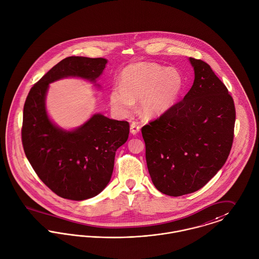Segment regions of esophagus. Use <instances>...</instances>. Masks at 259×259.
Returning <instances> with one entry per match:
<instances>
[{
    "label": "esophagus",
    "mask_w": 259,
    "mask_h": 259,
    "mask_svg": "<svg viewBox=\"0 0 259 259\" xmlns=\"http://www.w3.org/2000/svg\"><path fill=\"white\" fill-rule=\"evenodd\" d=\"M130 132L132 135H137L140 132V126L136 122H132L130 125Z\"/></svg>",
    "instance_id": "esophagus-1"
}]
</instances>
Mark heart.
<instances>
[{
    "label": "heart",
    "mask_w": 259,
    "mask_h": 259,
    "mask_svg": "<svg viewBox=\"0 0 259 259\" xmlns=\"http://www.w3.org/2000/svg\"><path fill=\"white\" fill-rule=\"evenodd\" d=\"M119 85L109 93L112 109L121 117L131 115L140 100V112L146 118L165 114L177 103L184 78L176 68L141 61L129 64L120 73Z\"/></svg>",
    "instance_id": "b5f03b06"
}]
</instances>
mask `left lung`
<instances>
[{"mask_svg": "<svg viewBox=\"0 0 259 259\" xmlns=\"http://www.w3.org/2000/svg\"><path fill=\"white\" fill-rule=\"evenodd\" d=\"M189 61L195 72L190 91L142 128L151 180L171 197L201 189L223 168L233 141L235 108L228 88L206 62Z\"/></svg>", "mask_w": 259, "mask_h": 259, "instance_id": "1", "label": "left lung"}]
</instances>
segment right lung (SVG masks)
<instances>
[{"mask_svg": "<svg viewBox=\"0 0 259 259\" xmlns=\"http://www.w3.org/2000/svg\"><path fill=\"white\" fill-rule=\"evenodd\" d=\"M106 58L69 57L59 61L31 87L24 106L22 141L38 178L58 196L83 201L110 182L117 149L127 141L129 123L94 113L82 125L65 130L47 110L50 84L63 78L84 79L95 87Z\"/></svg>", "mask_w": 259, "mask_h": 259, "instance_id": "obj_1", "label": "right lung"}]
</instances>
